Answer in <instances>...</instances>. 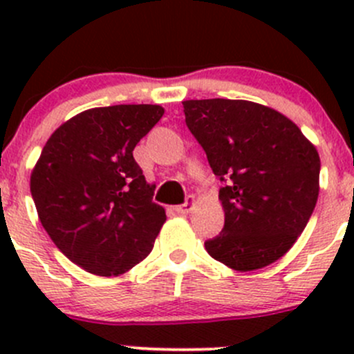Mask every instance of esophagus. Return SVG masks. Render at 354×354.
<instances>
[{
    "mask_svg": "<svg viewBox=\"0 0 354 354\" xmlns=\"http://www.w3.org/2000/svg\"><path fill=\"white\" fill-rule=\"evenodd\" d=\"M195 205H197L195 198L194 197H188L187 202L181 203V205H176V207H174V210H176L178 214H181V216H187V214H190L192 210H194Z\"/></svg>",
    "mask_w": 354,
    "mask_h": 354,
    "instance_id": "esophagus-1",
    "label": "esophagus"
}]
</instances>
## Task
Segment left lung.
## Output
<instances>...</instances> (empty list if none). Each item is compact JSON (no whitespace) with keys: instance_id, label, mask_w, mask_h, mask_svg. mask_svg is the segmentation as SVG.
<instances>
[{"instance_id":"8db88e82","label":"left lung","mask_w":354,"mask_h":354,"mask_svg":"<svg viewBox=\"0 0 354 354\" xmlns=\"http://www.w3.org/2000/svg\"><path fill=\"white\" fill-rule=\"evenodd\" d=\"M185 121L205 151L219 190L223 233L205 250L238 272L286 255L319 198L315 145L279 111L243 99L183 101Z\"/></svg>"}]
</instances>
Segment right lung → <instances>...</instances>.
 Listing matches in <instances>:
<instances>
[{
  "label": "right lung",
  "mask_w": 354,
  "mask_h": 354,
  "mask_svg": "<svg viewBox=\"0 0 354 354\" xmlns=\"http://www.w3.org/2000/svg\"><path fill=\"white\" fill-rule=\"evenodd\" d=\"M157 104L92 108L49 137L30 174L39 221L53 243L95 276L128 272L151 253L166 223L135 145L162 118Z\"/></svg>",
  "instance_id": "right-lung-1"
}]
</instances>
